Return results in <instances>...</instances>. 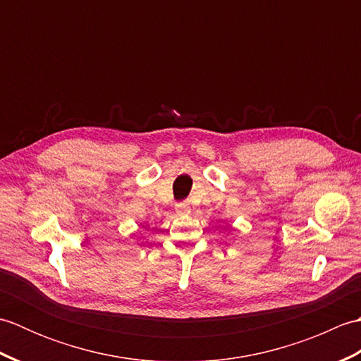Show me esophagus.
<instances>
[{"label":"esophagus","mask_w":361,"mask_h":361,"mask_svg":"<svg viewBox=\"0 0 361 361\" xmlns=\"http://www.w3.org/2000/svg\"><path fill=\"white\" fill-rule=\"evenodd\" d=\"M175 211L176 214H180V216H188V214H190V206L189 203H178L176 204Z\"/></svg>","instance_id":"obj_1"}]
</instances>
